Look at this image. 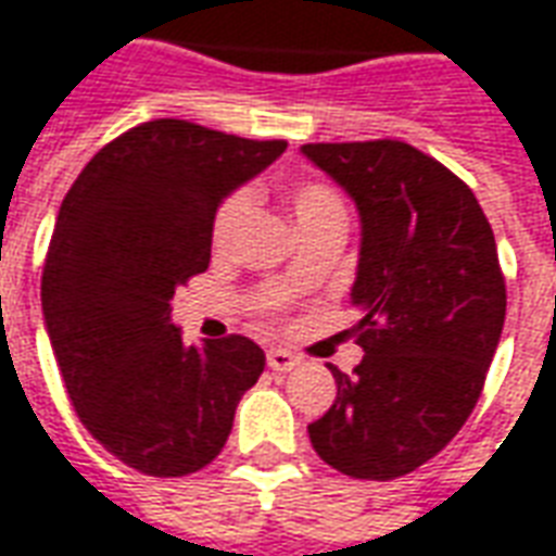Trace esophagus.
<instances>
[{
	"mask_svg": "<svg viewBox=\"0 0 556 556\" xmlns=\"http://www.w3.org/2000/svg\"><path fill=\"white\" fill-rule=\"evenodd\" d=\"M266 362H269L271 371H293L299 365V356H293L290 350H281V348H271L266 353Z\"/></svg>",
	"mask_w": 556,
	"mask_h": 556,
	"instance_id": "1",
	"label": "esophagus"
}]
</instances>
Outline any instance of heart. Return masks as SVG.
<instances>
[{
	"label": "heart",
	"mask_w": 556,
	"mask_h": 556,
	"mask_svg": "<svg viewBox=\"0 0 556 556\" xmlns=\"http://www.w3.org/2000/svg\"><path fill=\"white\" fill-rule=\"evenodd\" d=\"M254 206V191L251 188H236L224 197L215 215H212V245L215 251H227L233 245L236 233L242 230L248 212ZM290 206L296 215L299 230H314L323 224H348V206L344 197L334 191L332 185L320 179H302L290 191Z\"/></svg>",
	"instance_id": "heart-1"
}]
</instances>
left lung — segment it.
<instances>
[{"label":"left lung","mask_w":556,"mask_h":556,"mask_svg":"<svg viewBox=\"0 0 556 556\" xmlns=\"http://www.w3.org/2000/svg\"><path fill=\"white\" fill-rule=\"evenodd\" d=\"M359 206L353 371L308 425L350 479L389 482L448 446L470 419L506 320V278L485 212L455 173L404 140L305 143Z\"/></svg>","instance_id":"8db88e82"}]
</instances>
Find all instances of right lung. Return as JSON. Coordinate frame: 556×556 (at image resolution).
<instances>
[{"mask_svg": "<svg viewBox=\"0 0 556 556\" xmlns=\"http://www.w3.org/2000/svg\"><path fill=\"white\" fill-rule=\"evenodd\" d=\"M287 149L185 119H152L98 149L62 200L41 305L83 428L137 473L176 479L222 455L266 353L227 334L203 348L173 296L208 269L212 215Z\"/></svg>", "mask_w": 556, "mask_h": 556, "instance_id": "1", "label": "right lung"}]
</instances>
